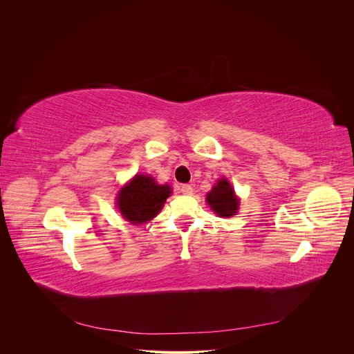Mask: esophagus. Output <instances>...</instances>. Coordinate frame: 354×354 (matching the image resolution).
<instances>
[{"label":"esophagus","instance_id":"obj_1","mask_svg":"<svg viewBox=\"0 0 354 354\" xmlns=\"http://www.w3.org/2000/svg\"><path fill=\"white\" fill-rule=\"evenodd\" d=\"M180 192L183 194H186V196H190V194H193V187L190 185H182L180 186Z\"/></svg>","mask_w":354,"mask_h":354}]
</instances>
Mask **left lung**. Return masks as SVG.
<instances>
[{"mask_svg": "<svg viewBox=\"0 0 354 354\" xmlns=\"http://www.w3.org/2000/svg\"><path fill=\"white\" fill-rule=\"evenodd\" d=\"M206 201L218 217H232L239 209V198L225 178L218 179V182L209 192Z\"/></svg>", "mask_w": 354, "mask_h": 354, "instance_id": "1", "label": "left lung"}]
</instances>
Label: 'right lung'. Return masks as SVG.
<instances>
[{"mask_svg": "<svg viewBox=\"0 0 354 354\" xmlns=\"http://www.w3.org/2000/svg\"><path fill=\"white\" fill-rule=\"evenodd\" d=\"M169 185H158L151 175L137 174L116 197V206L124 220L142 224L153 220L171 196Z\"/></svg>", "mask_w": 354, "mask_h": 354, "instance_id": "add662e5", "label": "right lung"}]
</instances>
